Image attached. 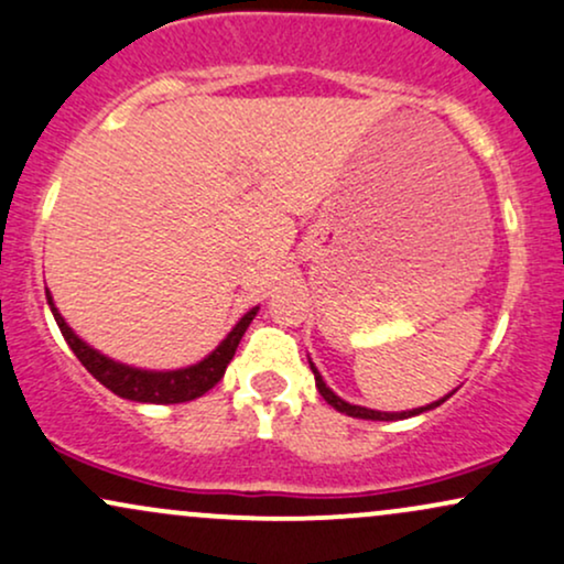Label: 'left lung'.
Masks as SVG:
<instances>
[{
	"mask_svg": "<svg viewBox=\"0 0 564 564\" xmlns=\"http://www.w3.org/2000/svg\"><path fill=\"white\" fill-rule=\"evenodd\" d=\"M308 364H311V372H314L316 388H319L322 399L327 401L329 406H333V409H337V412H343V414H348V416H356V420H375V422H393V420H406V416H416V414H422V412H430V409L441 406L443 401H446V399H452V393H448V395H443L441 401H433V403H427V406H420V409H409V412H375V409H367V406H356V403H348V401H343L340 395L333 393V390L327 388V382L322 380L319 369L314 367V361L308 359Z\"/></svg>",
	"mask_w": 564,
	"mask_h": 564,
	"instance_id": "left-lung-1",
	"label": "left lung"
}]
</instances>
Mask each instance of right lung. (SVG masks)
<instances>
[{
	"label": "right lung",
	"mask_w": 564,
	"mask_h": 564,
	"mask_svg": "<svg viewBox=\"0 0 564 564\" xmlns=\"http://www.w3.org/2000/svg\"><path fill=\"white\" fill-rule=\"evenodd\" d=\"M46 303H50V311L52 316H55L65 343H68L73 354H76V359L89 369V375L102 382L105 388L112 390L116 395H121V399L139 401V403H184V401L200 399L203 393H208V390L221 380L224 372H227L231 356H235L237 346H240L245 329L250 327V322H253L258 314V306L250 308L248 314L231 327V333L224 337V340L218 343V346L210 350L203 361L192 364V367L163 369V372H155V369L129 367V364L112 361L110 356L99 354L97 348H91L89 343L82 340V337L68 327V322L63 319V314L57 311L55 301H52L50 290H46Z\"/></svg>",
	"instance_id": "1"
}]
</instances>
